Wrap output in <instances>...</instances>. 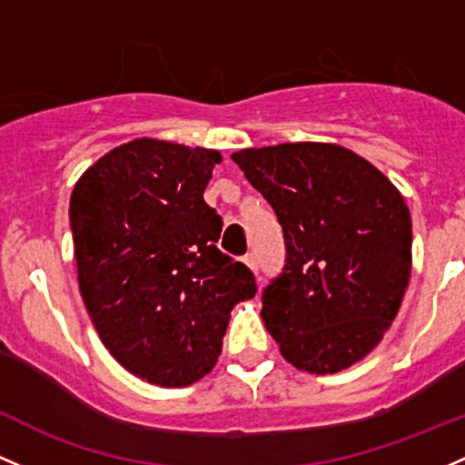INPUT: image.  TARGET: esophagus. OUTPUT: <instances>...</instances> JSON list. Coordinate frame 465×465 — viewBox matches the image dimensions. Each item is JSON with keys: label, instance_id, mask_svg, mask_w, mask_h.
Masks as SVG:
<instances>
[{"label": "esophagus", "instance_id": "1", "mask_svg": "<svg viewBox=\"0 0 465 465\" xmlns=\"http://www.w3.org/2000/svg\"><path fill=\"white\" fill-rule=\"evenodd\" d=\"M242 262L247 264V267L252 269L253 273H258V258H256V253H247V256L242 258Z\"/></svg>", "mask_w": 465, "mask_h": 465}]
</instances>
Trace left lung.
<instances>
[{
    "label": "left lung",
    "instance_id": "obj_1",
    "mask_svg": "<svg viewBox=\"0 0 465 465\" xmlns=\"http://www.w3.org/2000/svg\"><path fill=\"white\" fill-rule=\"evenodd\" d=\"M267 198L284 236V267L262 291V320L295 369H349L380 344L411 278V212L395 185L355 152L282 143L232 154Z\"/></svg>",
    "mask_w": 465,
    "mask_h": 465
}]
</instances>
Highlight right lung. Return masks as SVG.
I'll return each mask as SVG.
<instances>
[{"label":"right lung","instance_id":"right-lung-1","mask_svg":"<svg viewBox=\"0 0 465 465\" xmlns=\"http://www.w3.org/2000/svg\"><path fill=\"white\" fill-rule=\"evenodd\" d=\"M216 150L139 139L94 163L70 198L79 289L112 357L156 386L193 384L221 355L252 269L216 247L203 198Z\"/></svg>","mask_w":465,"mask_h":465}]
</instances>
